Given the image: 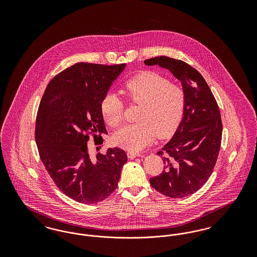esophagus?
Here are the masks:
<instances>
[{
  "label": "esophagus",
  "instance_id": "34e87169",
  "mask_svg": "<svg viewBox=\"0 0 257 257\" xmlns=\"http://www.w3.org/2000/svg\"><path fill=\"white\" fill-rule=\"evenodd\" d=\"M127 156H128L129 159H134L136 157H140L141 154H139L137 152H133V151H128L127 152Z\"/></svg>",
  "mask_w": 257,
  "mask_h": 257
}]
</instances>
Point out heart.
Returning a JSON list of instances; mask_svg holds the SVG:
<instances>
[{"mask_svg":"<svg viewBox=\"0 0 257 257\" xmlns=\"http://www.w3.org/2000/svg\"><path fill=\"white\" fill-rule=\"evenodd\" d=\"M122 92L132 102L141 104L138 122L123 126L113 135L115 146L139 152L155 138H166L174 132L183 116L185 93L178 86L155 72H143L123 85ZM101 112L110 127L123 119L122 101L114 93H107L101 101Z\"/></svg>","mask_w":257,"mask_h":257,"instance_id":"obj_1","label":"heart"}]
</instances>
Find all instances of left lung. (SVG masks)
<instances>
[{
  "label": "left lung",
  "instance_id": "left-lung-1",
  "mask_svg": "<svg viewBox=\"0 0 257 257\" xmlns=\"http://www.w3.org/2000/svg\"><path fill=\"white\" fill-rule=\"evenodd\" d=\"M145 63L169 69L181 82L185 93L182 120L157 153L165 154L164 171L149 182L172 198L193 195L207 181L219 156L222 124L217 101L201 74L188 63L165 56Z\"/></svg>",
  "mask_w": 257,
  "mask_h": 257
}]
</instances>
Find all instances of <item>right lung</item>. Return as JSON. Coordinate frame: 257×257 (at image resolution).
Returning a JSON list of instances; mask_svg holds the SVG:
<instances>
[{
    "label": "right lung",
    "mask_w": 257,
    "mask_h": 257,
    "mask_svg": "<svg viewBox=\"0 0 257 257\" xmlns=\"http://www.w3.org/2000/svg\"><path fill=\"white\" fill-rule=\"evenodd\" d=\"M125 66L76 63L52 79L39 104L36 142L40 159L57 187L75 201L97 203L117 188L125 151L108 148L92 158L87 141L89 134L94 141L108 134L101 101Z\"/></svg>",
    "instance_id": "add662e5"
}]
</instances>
